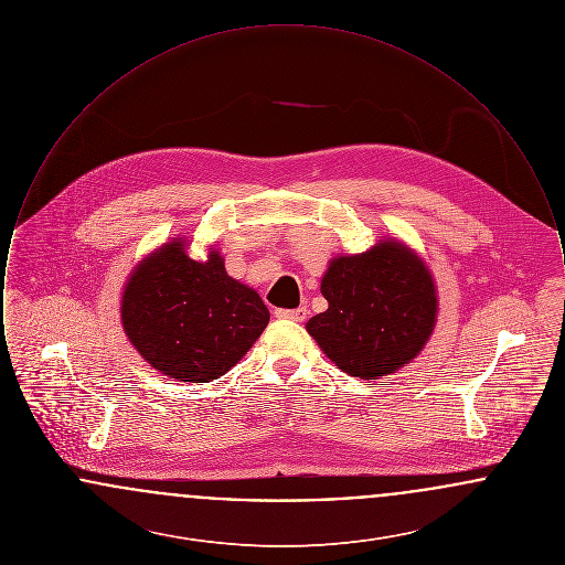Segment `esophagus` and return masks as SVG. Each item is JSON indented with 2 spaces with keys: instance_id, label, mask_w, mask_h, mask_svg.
Returning <instances> with one entry per match:
<instances>
[{
  "instance_id": "1",
  "label": "esophagus",
  "mask_w": 565,
  "mask_h": 565,
  "mask_svg": "<svg viewBox=\"0 0 565 565\" xmlns=\"http://www.w3.org/2000/svg\"><path fill=\"white\" fill-rule=\"evenodd\" d=\"M277 318L281 320H292V322H305L307 318V309L305 307H298V309H277L275 311Z\"/></svg>"
}]
</instances>
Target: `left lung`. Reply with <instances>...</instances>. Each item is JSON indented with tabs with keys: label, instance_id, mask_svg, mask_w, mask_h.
Segmentation results:
<instances>
[{
	"label": "left lung",
	"instance_id": "left-lung-1",
	"mask_svg": "<svg viewBox=\"0 0 565 565\" xmlns=\"http://www.w3.org/2000/svg\"><path fill=\"white\" fill-rule=\"evenodd\" d=\"M320 290L328 309L307 322V332L348 375H392L430 339L438 311L430 269L396 239L332 258Z\"/></svg>",
	"mask_w": 565,
	"mask_h": 565
}]
</instances>
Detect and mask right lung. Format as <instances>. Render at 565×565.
Wrapping results in <instances>:
<instances>
[{"instance_id": "obj_1", "label": "right lung", "mask_w": 565, "mask_h": 565, "mask_svg": "<svg viewBox=\"0 0 565 565\" xmlns=\"http://www.w3.org/2000/svg\"><path fill=\"white\" fill-rule=\"evenodd\" d=\"M180 239L146 256L125 284L122 328L141 358L162 375L210 383L228 373L269 323L256 290L233 279L212 249L205 263Z\"/></svg>"}]
</instances>
